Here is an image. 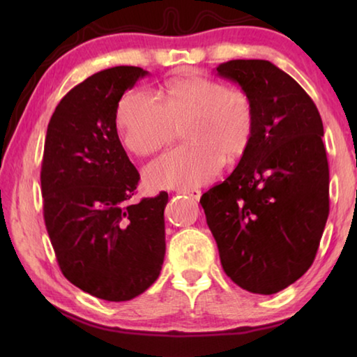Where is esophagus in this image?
Returning <instances> with one entry per match:
<instances>
[{
  "label": "esophagus",
  "instance_id": "obj_1",
  "mask_svg": "<svg viewBox=\"0 0 357 357\" xmlns=\"http://www.w3.org/2000/svg\"><path fill=\"white\" fill-rule=\"evenodd\" d=\"M178 192L183 193V195H185V197L192 198V200H195V202L200 200V197H202L200 189H190V187H185V189H178Z\"/></svg>",
  "mask_w": 357,
  "mask_h": 357
}]
</instances>
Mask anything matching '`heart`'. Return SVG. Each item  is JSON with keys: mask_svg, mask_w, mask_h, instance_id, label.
I'll return each mask as SVG.
<instances>
[{"mask_svg": "<svg viewBox=\"0 0 357 357\" xmlns=\"http://www.w3.org/2000/svg\"><path fill=\"white\" fill-rule=\"evenodd\" d=\"M184 123L189 143L146 168L148 184L155 189L202 185L220 172L223 157L243 155L255 130V107L244 89L208 77H183L167 83L159 99L143 89L128 93L116 110L126 148L142 157L172 143Z\"/></svg>", "mask_w": 357, "mask_h": 357, "instance_id": "obj_1", "label": "heart"}]
</instances>
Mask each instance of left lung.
<instances>
[{
    "mask_svg": "<svg viewBox=\"0 0 357 357\" xmlns=\"http://www.w3.org/2000/svg\"><path fill=\"white\" fill-rule=\"evenodd\" d=\"M217 74L255 107V130L238 167L200 203L236 285L274 294L307 273L329 215L323 121L301 84L264 59H233Z\"/></svg>",
    "mask_w": 357,
    "mask_h": 357,
    "instance_id": "1",
    "label": "left lung"
}]
</instances>
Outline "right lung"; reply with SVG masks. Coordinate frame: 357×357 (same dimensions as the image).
<instances>
[{
    "instance_id": "add662e5",
    "label": "right lung",
    "mask_w": 357,
    "mask_h": 357,
    "mask_svg": "<svg viewBox=\"0 0 357 357\" xmlns=\"http://www.w3.org/2000/svg\"><path fill=\"white\" fill-rule=\"evenodd\" d=\"M148 75L100 70L64 96L47 128L40 187L59 269L99 299L130 301L153 285L165 257L168 193L130 203L140 181L116 130L123 94Z\"/></svg>"
}]
</instances>
